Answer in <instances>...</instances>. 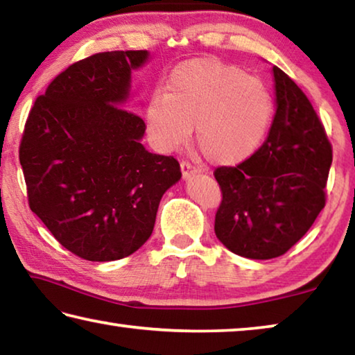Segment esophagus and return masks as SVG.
Instances as JSON below:
<instances>
[{"label": "esophagus", "instance_id": "obj_1", "mask_svg": "<svg viewBox=\"0 0 355 355\" xmlns=\"http://www.w3.org/2000/svg\"><path fill=\"white\" fill-rule=\"evenodd\" d=\"M180 167H182L183 178H189L191 175H194V173L199 172V169L192 166L191 163H188V161H182V164H180Z\"/></svg>", "mask_w": 355, "mask_h": 355}]
</instances>
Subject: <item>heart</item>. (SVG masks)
<instances>
[{
    "mask_svg": "<svg viewBox=\"0 0 355 355\" xmlns=\"http://www.w3.org/2000/svg\"><path fill=\"white\" fill-rule=\"evenodd\" d=\"M166 91L147 101L148 131L159 148L188 144L197 123V144L213 164L249 159L266 137L274 103L266 86L235 65L194 59L172 71Z\"/></svg>",
    "mask_w": 355,
    "mask_h": 355,
    "instance_id": "heart-1",
    "label": "heart"
}]
</instances>
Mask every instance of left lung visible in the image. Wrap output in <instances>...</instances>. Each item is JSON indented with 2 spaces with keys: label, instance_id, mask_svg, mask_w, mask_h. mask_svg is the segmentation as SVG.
I'll list each match as a JSON object with an SVG mask.
<instances>
[{
  "label": "left lung",
  "instance_id": "left-lung-1",
  "mask_svg": "<svg viewBox=\"0 0 355 355\" xmlns=\"http://www.w3.org/2000/svg\"><path fill=\"white\" fill-rule=\"evenodd\" d=\"M275 114L263 146L236 167H218L214 233L233 254L269 260L291 249L326 205L332 147L313 106L272 67Z\"/></svg>",
  "mask_w": 355,
  "mask_h": 355
}]
</instances>
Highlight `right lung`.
<instances>
[{
	"mask_svg": "<svg viewBox=\"0 0 355 355\" xmlns=\"http://www.w3.org/2000/svg\"><path fill=\"white\" fill-rule=\"evenodd\" d=\"M150 53L106 51L70 65L35 100L20 144L31 211L71 254L114 261L152 235L173 156L142 146L146 123L123 110Z\"/></svg>",
	"mask_w": 355,
	"mask_h": 355,
	"instance_id": "1",
	"label": "right lung"
}]
</instances>
